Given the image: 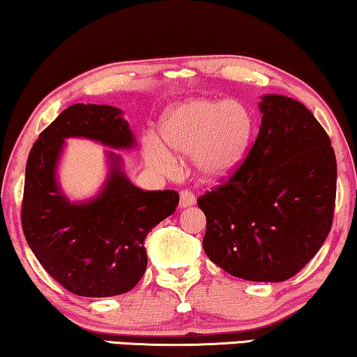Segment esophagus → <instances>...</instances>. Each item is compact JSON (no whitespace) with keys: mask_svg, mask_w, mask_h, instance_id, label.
Segmentation results:
<instances>
[{"mask_svg":"<svg viewBox=\"0 0 357 357\" xmlns=\"http://www.w3.org/2000/svg\"><path fill=\"white\" fill-rule=\"evenodd\" d=\"M193 204H195V195L192 192H188V190L180 192V202H178L180 208H188V206H193Z\"/></svg>","mask_w":357,"mask_h":357,"instance_id":"34e87169","label":"esophagus"}]
</instances>
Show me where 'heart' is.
<instances>
[{"mask_svg":"<svg viewBox=\"0 0 357 357\" xmlns=\"http://www.w3.org/2000/svg\"><path fill=\"white\" fill-rule=\"evenodd\" d=\"M252 112L238 100L190 99L165 114L162 139L149 136L144 144L148 162L160 172L177 170L175 154L193 158L204 180H224L245 159L253 136ZM170 149L173 150L169 151Z\"/></svg>","mask_w":357,"mask_h":357,"instance_id":"heart-1","label":"heart"}]
</instances>
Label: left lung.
I'll return each instance as SVG.
<instances>
[{"label":"left lung","mask_w":357,"mask_h":357,"mask_svg":"<svg viewBox=\"0 0 357 357\" xmlns=\"http://www.w3.org/2000/svg\"><path fill=\"white\" fill-rule=\"evenodd\" d=\"M250 153L231 178L198 198L203 248L229 275L281 282L299 273L328 236L336 159L326 131L299 100L268 94Z\"/></svg>","instance_id":"1"}]
</instances>
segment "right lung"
Returning <instances> with one entry per match:
<instances>
[{"mask_svg": "<svg viewBox=\"0 0 357 357\" xmlns=\"http://www.w3.org/2000/svg\"><path fill=\"white\" fill-rule=\"evenodd\" d=\"M66 138H87L112 149L136 146L116 107L75 104L63 110L29 153L24 236L48 275L73 294H125L146 271V236L175 211L178 193L135 187L121 169V155L109 151V174L100 192L84 202H71L56 178Z\"/></svg>", "mask_w": 357, "mask_h": 357, "instance_id": "obj_1", "label": "right lung"}]
</instances>
